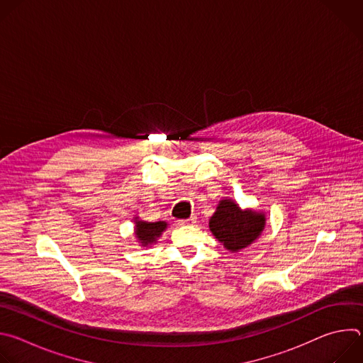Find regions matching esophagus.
<instances>
[{"mask_svg": "<svg viewBox=\"0 0 363 363\" xmlns=\"http://www.w3.org/2000/svg\"><path fill=\"white\" fill-rule=\"evenodd\" d=\"M196 221V217H189L186 220H181L179 224H194Z\"/></svg>", "mask_w": 363, "mask_h": 363, "instance_id": "1", "label": "esophagus"}]
</instances>
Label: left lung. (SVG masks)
<instances>
[{
    "instance_id": "8db88e82",
    "label": "left lung",
    "mask_w": 363,
    "mask_h": 363,
    "mask_svg": "<svg viewBox=\"0 0 363 363\" xmlns=\"http://www.w3.org/2000/svg\"><path fill=\"white\" fill-rule=\"evenodd\" d=\"M266 224L263 214L242 211L231 199H223L210 220V230L230 251H240L262 234Z\"/></svg>"
}]
</instances>
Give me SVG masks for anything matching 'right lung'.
<instances>
[{"instance_id":"1","label":"right lung","mask_w":363,"mask_h":363,"mask_svg":"<svg viewBox=\"0 0 363 363\" xmlns=\"http://www.w3.org/2000/svg\"><path fill=\"white\" fill-rule=\"evenodd\" d=\"M167 228V223H146V221H136V237L142 242V245H147L157 241L161 233Z\"/></svg>"}]
</instances>
